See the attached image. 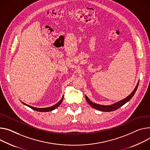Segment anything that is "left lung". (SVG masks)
I'll return each instance as SVG.
<instances>
[{"label":"left lung","mask_w":150,"mask_h":150,"mask_svg":"<svg viewBox=\"0 0 150 150\" xmlns=\"http://www.w3.org/2000/svg\"><path fill=\"white\" fill-rule=\"evenodd\" d=\"M138 85H139V83H138L137 86H136L134 90L132 91V93L129 95V96H128L125 99H122V100H120V101H119V102H117V103H114L112 105L105 106V105H102L94 103L91 102L86 96V100L88 102V103L91 107H93L94 109H96V110H99V111H104V112L113 111H115V110H117V109L120 108L122 105H124L125 103H126L127 102H129L132 98V97L134 96V94L136 91H137V90L138 88Z\"/></svg>","instance_id":"left-lung-1"}]
</instances>
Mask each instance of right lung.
Instances as JSON below:
<instances>
[{
  "instance_id": "right-lung-1",
  "label": "right lung",
  "mask_w": 150,
  "mask_h": 150,
  "mask_svg": "<svg viewBox=\"0 0 150 150\" xmlns=\"http://www.w3.org/2000/svg\"><path fill=\"white\" fill-rule=\"evenodd\" d=\"M63 100V98H62V99H61L57 103H56L55 105L52 106H51V107L45 108H35V107H33V106H30V105H27V104H25V103H23V102H22V103H23V104L27 105L28 106H29V108H32V110H35V111H39V112H48V111H52V110H55V109H56V108H57V107L62 103Z\"/></svg>"
}]
</instances>
